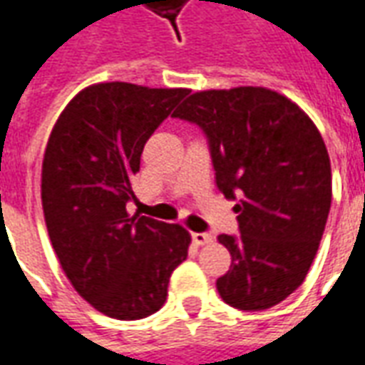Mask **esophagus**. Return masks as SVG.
<instances>
[{"label": "esophagus", "instance_id": "esophagus-1", "mask_svg": "<svg viewBox=\"0 0 365 365\" xmlns=\"http://www.w3.org/2000/svg\"><path fill=\"white\" fill-rule=\"evenodd\" d=\"M193 242L197 246H205L213 242V237L209 232H193Z\"/></svg>", "mask_w": 365, "mask_h": 365}]
</instances>
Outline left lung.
<instances>
[{
    "mask_svg": "<svg viewBox=\"0 0 365 365\" xmlns=\"http://www.w3.org/2000/svg\"><path fill=\"white\" fill-rule=\"evenodd\" d=\"M205 130L215 182L240 195V237L219 235L230 269L217 279L225 303L264 311L305 282L332 199L329 150L297 103L258 86L191 93L174 111Z\"/></svg>",
    "mask_w": 365,
    "mask_h": 365,
    "instance_id": "8db88e82",
    "label": "left lung"
}]
</instances>
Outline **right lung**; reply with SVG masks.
<instances>
[{"label":"right lung","mask_w":365,"mask_h":365,"mask_svg":"<svg viewBox=\"0 0 365 365\" xmlns=\"http://www.w3.org/2000/svg\"><path fill=\"white\" fill-rule=\"evenodd\" d=\"M185 88L103 82L60 113L44 148L41 199L62 272L99 313L136 321L156 313L191 235L182 225L128 215L146 140Z\"/></svg>","instance_id":"add662e5"}]
</instances>
